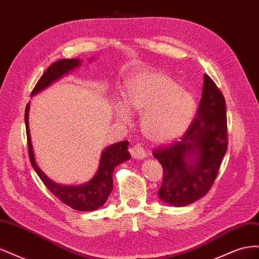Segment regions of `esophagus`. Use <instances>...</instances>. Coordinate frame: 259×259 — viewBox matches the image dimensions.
<instances>
[{
    "mask_svg": "<svg viewBox=\"0 0 259 259\" xmlns=\"http://www.w3.org/2000/svg\"><path fill=\"white\" fill-rule=\"evenodd\" d=\"M130 152L132 154V158L135 160H143L146 158V152L143 149V147L139 145H135L134 147H132L130 149Z\"/></svg>",
    "mask_w": 259,
    "mask_h": 259,
    "instance_id": "obj_1",
    "label": "esophagus"
}]
</instances>
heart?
<instances>
[{"mask_svg": "<svg viewBox=\"0 0 259 259\" xmlns=\"http://www.w3.org/2000/svg\"><path fill=\"white\" fill-rule=\"evenodd\" d=\"M197 101L173 77L154 70L132 73L124 83V101L114 105L115 119L131 122V112L142 114L140 127L152 144L175 142L189 128Z\"/></svg>", "mask_w": 259, "mask_h": 259, "instance_id": "obj_1", "label": "heart"}]
</instances>
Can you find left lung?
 I'll return each mask as SVG.
<instances>
[{"label":"left lung","instance_id":"left-lung-1","mask_svg":"<svg viewBox=\"0 0 259 259\" xmlns=\"http://www.w3.org/2000/svg\"><path fill=\"white\" fill-rule=\"evenodd\" d=\"M203 77L198 114L189 130L179 142L153 150L163 167L159 198L171 206L189 205L208 192L228 147L225 98L207 74Z\"/></svg>","mask_w":259,"mask_h":259}]
</instances>
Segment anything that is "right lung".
<instances>
[{
    "label": "right lung",
    "instance_id": "obj_1",
    "mask_svg": "<svg viewBox=\"0 0 259 259\" xmlns=\"http://www.w3.org/2000/svg\"><path fill=\"white\" fill-rule=\"evenodd\" d=\"M92 60V59H90ZM80 58L75 59H60L52 64L46 71L41 76V79L36 83L33 89L31 96H34L36 94L48 89L54 82L58 81L62 76L68 74L75 68L82 65ZM29 111H30V103H28L25 112V122H26V131L28 138V149L30 162L32 164L34 170L38 177L41 178L44 185L49 188V190L57 197L62 203H65L76 210L82 211H92L96 210L103 206L109 194L111 193L113 188V179L112 174L114 168L119 164L131 159V154L127 150L128 142L124 140L108 146L105 148L100 154L99 166L96 174L90 179L88 183L82 185H61L55 183L50 177L46 176L43 170L37 165L35 161V155L33 151V146L31 143L30 128H29Z\"/></svg>",
    "mask_w": 259,
    "mask_h": 259
}]
</instances>
